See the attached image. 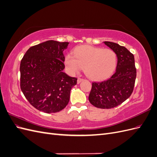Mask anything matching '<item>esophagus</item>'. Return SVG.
I'll return each instance as SVG.
<instances>
[{"instance_id": "1", "label": "esophagus", "mask_w": 157, "mask_h": 157, "mask_svg": "<svg viewBox=\"0 0 157 157\" xmlns=\"http://www.w3.org/2000/svg\"><path fill=\"white\" fill-rule=\"evenodd\" d=\"M82 80H83V79H82V78H78V79H77V83H78V84H79L80 82L82 81Z\"/></svg>"}]
</instances>
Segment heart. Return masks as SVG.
I'll use <instances>...</instances> for the list:
<instances>
[{
	"label": "heart",
	"instance_id": "b5f03b06",
	"mask_svg": "<svg viewBox=\"0 0 157 157\" xmlns=\"http://www.w3.org/2000/svg\"><path fill=\"white\" fill-rule=\"evenodd\" d=\"M74 56L68 54L65 58V63L68 73L75 75L84 68L85 74L93 80L108 78L117 66V54L109 48L82 45L75 49Z\"/></svg>",
	"mask_w": 157,
	"mask_h": 157
}]
</instances>
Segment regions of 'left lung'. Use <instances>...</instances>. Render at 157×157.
<instances>
[{
	"mask_svg": "<svg viewBox=\"0 0 157 157\" xmlns=\"http://www.w3.org/2000/svg\"><path fill=\"white\" fill-rule=\"evenodd\" d=\"M117 56L116 72L111 78L92 82L89 101L98 108L111 109L121 105L133 92L136 78L134 56L124 46L115 42H104Z\"/></svg>",
	"mask_w": 157,
	"mask_h": 157,
	"instance_id": "obj_1",
	"label": "left lung"
}]
</instances>
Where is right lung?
Returning <instances> with one entry per match:
<instances>
[{"instance_id":"add662e5","label":"right lung","mask_w":157,"mask_h":157,"mask_svg":"<svg viewBox=\"0 0 157 157\" xmlns=\"http://www.w3.org/2000/svg\"><path fill=\"white\" fill-rule=\"evenodd\" d=\"M69 42L48 40L31 46L20 63V88L27 101L40 111L57 113L69 103L77 78L63 72L64 50Z\"/></svg>"}]
</instances>
